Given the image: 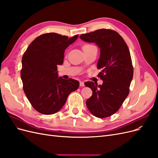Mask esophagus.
Returning <instances> with one entry per match:
<instances>
[{"label": "esophagus", "mask_w": 158, "mask_h": 158, "mask_svg": "<svg viewBox=\"0 0 158 158\" xmlns=\"http://www.w3.org/2000/svg\"><path fill=\"white\" fill-rule=\"evenodd\" d=\"M80 86H82V87L84 86V82H80Z\"/></svg>", "instance_id": "esophagus-1"}]
</instances>
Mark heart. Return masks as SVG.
<instances>
[{
	"label": "heart",
	"instance_id": "1",
	"mask_svg": "<svg viewBox=\"0 0 158 158\" xmlns=\"http://www.w3.org/2000/svg\"><path fill=\"white\" fill-rule=\"evenodd\" d=\"M89 46H92V45H85L84 46L83 48H84V47H89Z\"/></svg>",
	"mask_w": 158,
	"mask_h": 158
}]
</instances>
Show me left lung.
<instances>
[{"instance_id":"8db88e82","label":"left lung","mask_w":158,"mask_h":158,"mask_svg":"<svg viewBox=\"0 0 158 158\" xmlns=\"http://www.w3.org/2000/svg\"><path fill=\"white\" fill-rule=\"evenodd\" d=\"M84 41L94 43L100 49L97 68L102 85L93 82L84 84L92 90L86 106L93 115L105 118L115 113L129 93L133 77L130 51L123 37L111 30L101 29L82 34Z\"/></svg>"}]
</instances>
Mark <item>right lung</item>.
I'll return each instance as SVG.
<instances>
[{"instance_id": "right-lung-1", "label": "right lung", "mask_w": 158, "mask_h": 158, "mask_svg": "<svg viewBox=\"0 0 158 158\" xmlns=\"http://www.w3.org/2000/svg\"><path fill=\"white\" fill-rule=\"evenodd\" d=\"M56 33L37 37L27 47L22 60L23 89L32 107L44 114L62 109L69 95L79 88L78 80L59 77L57 65L64 61L65 49L77 40Z\"/></svg>"}]
</instances>
